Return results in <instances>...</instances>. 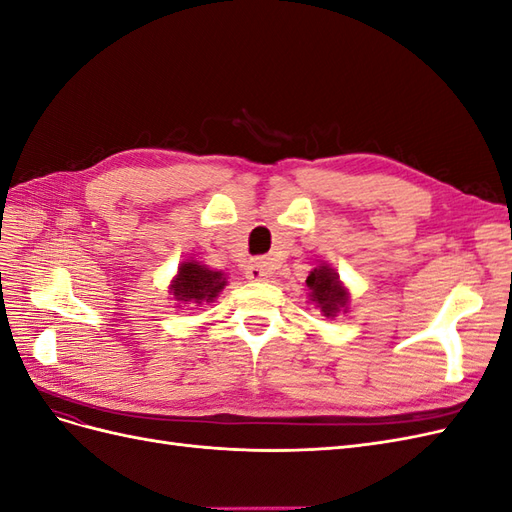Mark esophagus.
Wrapping results in <instances>:
<instances>
[{"mask_svg": "<svg viewBox=\"0 0 512 512\" xmlns=\"http://www.w3.org/2000/svg\"><path fill=\"white\" fill-rule=\"evenodd\" d=\"M245 277L252 282H265L271 277V267L265 258H252L245 267Z\"/></svg>", "mask_w": 512, "mask_h": 512, "instance_id": "34e87169", "label": "esophagus"}]
</instances>
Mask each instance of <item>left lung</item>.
<instances>
[{"mask_svg": "<svg viewBox=\"0 0 512 512\" xmlns=\"http://www.w3.org/2000/svg\"><path fill=\"white\" fill-rule=\"evenodd\" d=\"M305 284L309 290V301H314L327 318H333L348 309V290L339 282V273L335 269L327 265L318 267L307 275Z\"/></svg>", "mask_w": 512, "mask_h": 512, "instance_id": "8db88e82", "label": "left lung"}]
</instances>
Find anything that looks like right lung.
<instances>
[{
    "instance_id": "1",
    "label": "right lung",
    "mask_w": 512,
    "mask_h": 512,
    "mask_svg": "<svg viewBox=\"0 0 512 512\" xmlns=\"http://www.w3.org/2000/svg\"><path fill=\"white\" fill-rule=\"evenodd\" d=\"M224 286L226 277L222 271H211L209 267L200 265V262L190 260L179 267L173 284H170V292L181 303L203 305L218 299Z\"/></svg>"
}]
</instances>
